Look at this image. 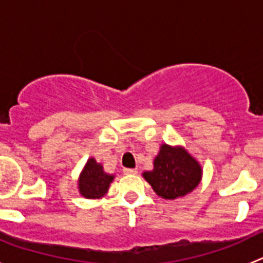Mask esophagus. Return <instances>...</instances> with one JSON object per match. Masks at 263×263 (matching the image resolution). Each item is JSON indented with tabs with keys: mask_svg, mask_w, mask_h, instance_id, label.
Instances as JSON below:
<instances>
[{
	"mask_svg": "<svg viewBox=\"0 0 263 263\" xmlns=\"http://www.w3.org/2000/svg\"><path fill=\"white\" fill-rule=\"evenodd\" d=\"M137 173H138V170L137 168H124L125 175H134V174Z\"/></svg>",
	"mask_w": 263,
	"mask_h": 263,
	"instance_id": "esophagus-1",
	"label": "esophagus"
}]
</instances>
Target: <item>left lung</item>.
<instances>
[{"mask_svg": "<svg viewBox=\"0 0 263 263\" xmlns=\"http://www.w3.org/2000/svg\"><path fill=\"white\" fill-rule=\"evenodd\" d=\"M142 175L158 196L174 200L194 191L200 183L203 170L184 147L163 143L154 159V168Z\"/></svg>", "mask_w": 263, "mask_h": 263, "instance_id": "left-lung-1", "label": "left lung"}]
</instances>
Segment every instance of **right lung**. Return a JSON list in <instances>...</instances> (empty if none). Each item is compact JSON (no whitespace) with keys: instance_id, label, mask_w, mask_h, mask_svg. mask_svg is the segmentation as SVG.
<instances>
[{"instance_id":"1","label":"right lung","mask_w":263,"mask_h":263,"mask_svg":"<svg viewBox=\"0 0 263 263\" xmlns=\"http://www.w3.org/2000/svg\"><path fill=\"white\" fill-rule=\"evenodd\" d=\"M115 175L106 174L95 158H89L79 176V192L85 199H100L108 192Z\"/></svg>"}]
</instances>
